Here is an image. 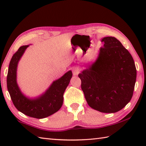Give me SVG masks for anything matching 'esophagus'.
<instances>
[{
  "label": "esophagus",
  "instance_id": "obj_1",
  "mask_svg": "<svg viewBox=\"0 0 146 146\" xmlns=\"http://www.w3.org/2000/svg\"><path fill=\"white\" fill-rule=\"evenodd\" d=\"M80 73V69L78 68H75L73 69V75H78Z\"/></svg>",
  "mask_w": 146,
  "mask_h": 146
}]
</instances>
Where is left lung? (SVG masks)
Listing matches in <instances>:
<instances>
[{
  "mask_svg": "<svg viewBox=\"0 0 146 146\" xmlns=\"http://www.w3.org/2000/svg\"><path fill=\"white\" fill-rule=\"evenodd\" d=\"M95 61L78 76L88 105L103 113H115L131 101L137 71L133 58L119 40L104 37Z\"/></svg>",
  "mask_w": 146,
  "mask_h": 146,
  "instance_id": "obj_1",
  "label": "left lung"
}]
</instances>
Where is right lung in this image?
<instances>
[{"label": "right lung", "mask_w": 146, "mask_h": 146, "mask_svg": "<svg viewBox=\"0 0 146 146\" xmlns=\"http://www.w3.org/2000/svg\"><path fill=\"white\" fill-rule=\"evenodd\" d=\"M30 44L23 46L13 55L9 63L7 85L12 101L17 109L26 115L43 119L60 109L63 103V94L70 80L72 71H67L61 78L52 82L46 90L38 97L30 98L24 95L17 84L18 63Z\"/></svg>", "instance_id": "right-lung-1"}]
</instances>
